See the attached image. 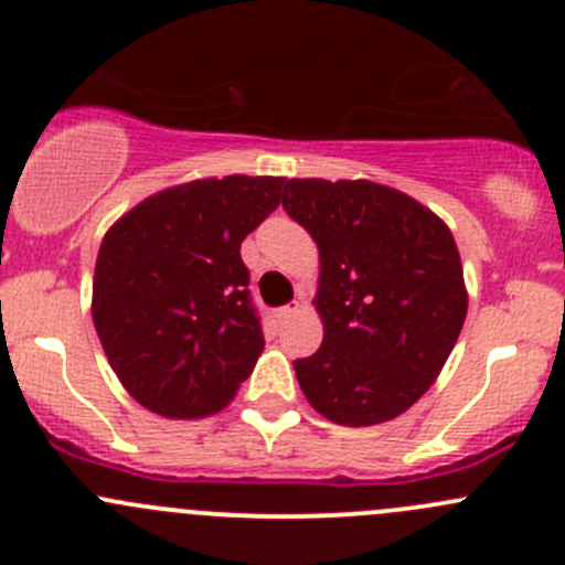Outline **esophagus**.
Here are the masks:
<instances>
[{
	"label": "esophagus",
	"mask_w": 565,
	"mask_h": 565,
	"mask_svg": "<svg viewBox=\"0 0 565 565\" xmlns=\"http://www.w3.org/2000/svg\"><path fill=\"white\" fill-rule=\"evenodd\" d=\"M300 311H303V303H292V306H284V309H278V322H289V319H295L300 315Z\"/></svg>",
	"instance_id": "esophagus-1"
}]
</instances>
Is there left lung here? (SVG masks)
Here are the masks:
<instances>
[{
	"instance_id": "obj_1",
	"label": "left lung",
	"mask_w": 565,
	"mask_h": 565,
	"mask_svg": "<svg viewBox=\"0 0 565 565\" xmlns=\"http://www.w3.org/2000/svg\"><path fill=\"white\" fill-rule=\"evenodd\" d=\"M284 210L319 248L322 347L295 361L300 391L341 426L407 413L446 366L467 317L446 221L372 180H289Z\"/></svg>"
}]
</instances>
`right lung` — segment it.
<instances>
[{"instance_id":"1","label":"right lung","mask_w":565,"mask_h":565,"mask_svg":"<svg viewBox=\"0 0 565 565\" xmlns=\"http://www.w3.org/2000/svg\"><path fill=\"white\" fill-rule=\"evenodd\" d=\"M284 177H207L130 207L100 243L93 322L122 388L163 418L235 398L265 335L241 243L281 202Z\"/></svg>"}]
</instances>
